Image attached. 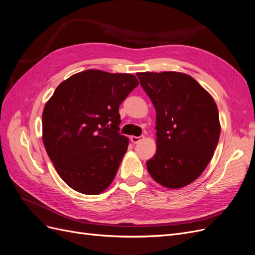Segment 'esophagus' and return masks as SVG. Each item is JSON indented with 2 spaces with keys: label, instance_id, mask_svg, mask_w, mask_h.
Listing matches in <instances>:
<instances>
[{
  "label": "esophagus",
  "instance_id": "esophagus-1",
  "mask_svg": "<svg viewBox=\"0 0 255 255\" xmlns=\"http://www.w3.org/2000/svg\"><path fill=\"white\" fill-rule=\"evenodd\" d=\"M130 139H131V142H132L133 144H136V143H139V142H141L142 139H144V136H143V135H139V136L131 135V136H130Z\"/></svg>",
  "mask_w": 255,
  "mask_h": 255
}]
</instances>
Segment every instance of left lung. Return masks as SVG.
Returning <instances> with one entry per match:
<instances>
[{
	"label": "left lung",
	"mask_w": 255,
	"mask_h": 255,
	"mask_svg": "<svg viewBox=\"0 0 255 255\" xmlns=\"http://www.w3.org/2000/svg\"><path fill=\"white\" fill-rule=\"evenodd\" d=\"M155 109L157 151L146 162L155 182L181 188L194 182L214 154L220 135L217 105L190 75L136 73Z\"/></svg>",
	"instance_id": "8db88e82"
}]
</instances>
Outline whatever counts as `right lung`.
Wrapping results in <instances>:
<instances>
[{
  "mask_svg": "<svg viewBox=\"0 0 255 255\" xmlns=\"http://www.w3.org/2000/svg\"><path fill=\"white\" fill-rule=\"evenodd\" d=\"M138 85L132 74L87 70L57 87L42 113V141L71 188L98 195L116 177L129 139L119 133V108Z\"/></svg>",
  "mask_w": 255,
  "mask_h": 255,
  "instance_id": "1",
  "label": "right lung"
}]
</instances>
